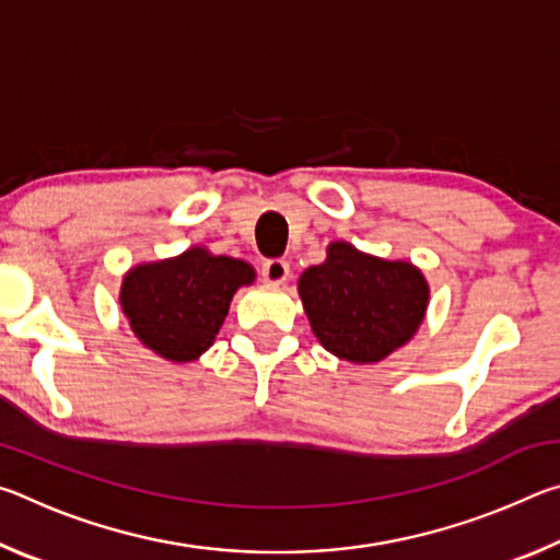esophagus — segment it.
Masks as SVG:
<instances>
[{"mask_svg": "<svg viewBox=\"0 0 560 560\" xmlns=\"http://www.w3.org/2000/svg\"><path fill=\"white\" fill-rule=\"evenodd\" d=\"M289 273H291L289 261H283V259H269V261H264V267H261L264 281L273 283V287H281V283L289 279Z\"/></svg>", "mask_w": 560, "mask_h": 560, "instance_id": "obj_1", "label": "esophagus"}]
</instances>
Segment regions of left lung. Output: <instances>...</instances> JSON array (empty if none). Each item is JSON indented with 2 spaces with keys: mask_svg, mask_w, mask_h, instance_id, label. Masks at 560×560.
<instances>
[{
  "mask_svg": "<svg viewBox=\"0 0 560 560\" xmlns=\"http://www.w3.org/2000/svg\"><path fill=\"white\" fill-rule=\"evenodd\" d=\"M311 330L328 353L353 365L381 363L410 343L430 306V283L407 259H383L330 242L326 259L299 277Z\"/></svg>",
  "mask_w": 560,
  "mask_h": 560,
  "instance_id": "obj_1",
  "label": "left lung"
}]
</instances>
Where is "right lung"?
Instances as JSON below:
<instances>
[{
	"instance_id": "right-lung-1",
	"label": "right lung",
	"mask_w": 560,
	"mask_h": 560,
	"mask_svg": "<svg viewBox=\"0 0 560 560\" xmlns=\"http://www.w3.org/2000/svg\"><path fill=\"white\" fill-rule=\"evenodd\" d=\"M257 271L249 261L189 246L170 259L143 261L120 281V311L136 338L170 363H192L210 350L242 287Z\"/></svg>"
}]
</instances>
